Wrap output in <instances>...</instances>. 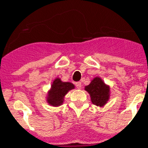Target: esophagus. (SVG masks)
I'll use <instances>...</instances> for the list:
<instances>
[{"mask_svg":"<svg viewBox=\"0 0 148 148\" xmlns=\"http://www.w3.org/2000/svg\"><path fill=\"white\" fill-rule=\"evenodd\" d=\"M76 87L78 88V89H80L81 88V83L80 82H76Z\"/></svg>","mask_w":148,"mask_h":148,"instance_id":"34e87169","label":"esophagus"}]
</instances>
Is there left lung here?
I'll return each instance as SVG.
<instances>
[{"instance_id": "left-lung-1", "label": "left lung", "mask_w": 148, "mask_h": 148, "mask_svg": "<svg viewBox=\"0 0 148 148\" xmlns=\"http://www.w3.org/2000/svg\"><path fill=\"white\" fill-rule=\"evenodd\" d=\"M84 89L89 93L92 104L97 106H104L110 99V86L105 84L100 77H95Z\"/></svg>"}]
</instances>
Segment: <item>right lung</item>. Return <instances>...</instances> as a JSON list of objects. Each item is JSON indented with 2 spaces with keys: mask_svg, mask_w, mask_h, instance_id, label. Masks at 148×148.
<instances>
[{
  "mask_svg": "<svg viewBox=\"0 0 148 148\" xmlns=\"http://www.w3.org/2000/svg\"><path fill=\"white\" fill-rule=\"evenodd\" d=\"M74 88L75 86L72 83L63 82L60 78H56L48 92L47 101L51 106H60L64 102V96Z\"/></svg>",
  "mask_w": 148,
  "mask_h": 148,
  "instance_id": "obj_1",
  "label": "right lung"
}]
</instances>
